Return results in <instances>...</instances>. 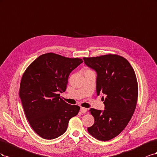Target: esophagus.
I'll list each match as a JSON object with an SVG mask.
<instances>
[{
    "label": "esophagus",
    "mask_w": 157,
    "mask_h": 157,
    "mask_svg": "<svg viewBox=\"0 0 157 157\" xmlns=\"http://www.w3.org/2000/svg\"><path fill=\"white\" fill-rule=\"evenodd\" d=\"M87 111V109L86 108H84V107H81V109H80V112L83 114L86 113Z\"/></svg>",
    "instance_id": "esophagus-1"
}]
</instances>
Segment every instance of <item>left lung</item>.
Listing matches in <instances>:
<instances>
[{"mask_svg": "<svg viewBox=\"0 0 157 157\" xmlns=\"http://www.w3.org/2000/svg\"><path fill=\"white\" fill-rule=\"evenodd\" d=\"M85 64L97 73V94L104 95L105 110H89L95 122L88 132L101 141L116 137L126 127L135 111L138 86L129 62L116 55L83 58Z\"/></svg>", "mask_w": 157, "mask_h": 157, "instance_id": "8db88e82", "label": "left lung"}]
</instances>
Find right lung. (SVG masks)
Returning a JSON list of instances; mask_svg holds the SVG:
<instances>
[{"instance_id": "obj_1", "label": "right lung", "mask_w": 157, "mask_h": 157, "mask_svg": "<svg viewBox=\"0 0 157 157\" xmlns=\"http://www.w3.org/2000/svg\"><path fill=\"white\" fill-rule=\"evenodd\" d=\"M83 62L55 53L44 54L26 69L21 78L19 96L31 128L45 140L62 135L69 120L80 109L60 97L68 83L70 74Z\"/></svg>"}]
</instances>
